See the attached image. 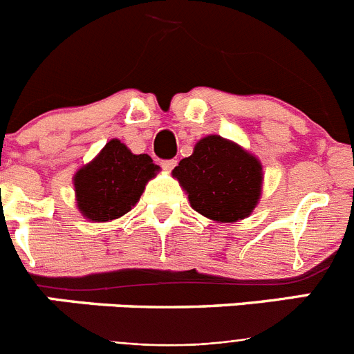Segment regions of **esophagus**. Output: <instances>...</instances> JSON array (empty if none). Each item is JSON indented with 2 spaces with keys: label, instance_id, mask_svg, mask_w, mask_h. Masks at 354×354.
<instances>
[{
  "label": "esophagus",
  "instance_id": "obj_1",
  "mask_svg": "<svg viewBox=\"0 0 354 354\" xmlns=\"http://www.w3.org/2000/svg\"><path fill=\"white\" fill-rule=\"evenodd\" d=\"M175 165H177V161H175V159H165V161H161V167L168 171L174 170Z\"/></svg>",
  "mask_w": 354,
  "mask_h": 354
}]
</instances>
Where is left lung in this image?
Here are the masks:
<instances>
[{
  "label": "left lung",
  "instance_id": "left-lung-1",
  "mask_svg": "<svg viewBox=\"0 0 354 354\" xmlns=\"http://www.w3.org/2000/svg\"><path fill=\"white\" fill-rule=\"evenodd\" d=\"M171 175L187 193L192 207L218 223L243 220L261 198V161L218 134L200 140Z\"/></svg>",
  "mask_w": 354,
  "mask_h": 354
}]
</instances>
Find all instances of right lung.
<instances>
[{
    "label": "right lung",
    "instance_id": "right-lung-1",
    "mask_svg": "<svg viewBox=\"0 0 354 354\" xmlns=\"http://www.w3.org/2000/svg\"><path fill=\"white\" fill-rule=\"evenodd\" d=\"M158 171L149 154H133L120 140H109L74 175L77 209L90 221L117 220L134 207Z\"/></svg>",
    "mask_w": 354,
    "mask_h": 354
}]
</instances>
